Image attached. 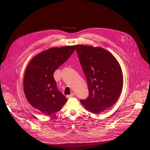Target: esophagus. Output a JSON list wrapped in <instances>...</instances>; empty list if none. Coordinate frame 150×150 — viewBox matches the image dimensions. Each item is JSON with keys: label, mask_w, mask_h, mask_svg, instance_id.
Wrapping results in <instances>:
<instances>
[{"label": "esophagus", "mask_w": 150, "mask_h": 150, "mask_svg": "<svg viewBox=\"0 0 150 150\" xmlns=\"http://www.w3.org/2000/svg\"><path fill=\"white\" fill-rule=\"evenodd\" d=\"M74 94H74V93H72V94H70V95H67V98H71V97H73V96H74Z\"/></svg>", "instance_id": "1"}]
</instances>
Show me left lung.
Listing matches in <instances>:
<instances>
[{"mask_svg": "<svg viewBox=\"0 0 150 150\" xmlns=\"http://www.w3.org/2000/svg\"><path fill=\"white\" fill-rule=\"evenodd\" d=\"M76 50L89 91L87 99L80 102L88 112L98 114L111 108L121 94V67L115 56L101 47L76 45Z\"/></svg>", "mask_w": 150, "mask_h": 150, "instance_id": "1", "label": "left lung"}]
</instances>
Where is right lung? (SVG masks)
I'll return each instance as SVG.
<instances>
[{"label":"right lung","mask_w":150,"mask_h":150,"mask_svg":"<svg viewBox=\"0 0 150 150\" xmlns=\"http://www.w3.org/2000/svg\"><path fill=\"white\" fill-rule=\"evenodd\" d=\"M75 49V46L52 47L38 53L29 63L24 77V91L29 103L40 113L50 115L67 101L57 90L53 74Z\"/></svg>","instance_id":"obj_1"}]
</instances>
